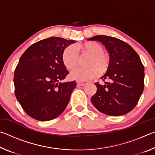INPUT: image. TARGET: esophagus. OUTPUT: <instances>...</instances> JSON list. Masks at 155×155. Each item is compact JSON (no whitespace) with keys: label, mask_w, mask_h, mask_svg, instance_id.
I'll return each mask as SVG.
<instances>
[{"label":"esophagus","mask_w":155,"mask_h":155,"mask_svg":"<svg viewBox=\"0 0 155 155\" xmlns=\"http://www.w3.org/2000/svg\"><path fill=\"white\" fill-rule=\"evenodd\" d=\"M86 84H87V81H78L77 82V85L80 86H84Z\"/></svg>","instance_id":"esophagus-1"}]
</instances>
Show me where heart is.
Listing matches in <instances>:
<instances>
[{
  "label": "heart",
  "mask_w": 155,
  "mask_h": 155,
  "mask_svg": "<svg viewBox=\"0 0 155 155\" xmlns=\"http://www.w3.org/2000/svg\"><path fill=\"white\" fill-rule=\"evenodd\" d=\"M78 51L82 54H90L85 68H78L72 72V78L78 81H86L98 77L100 73L103 74L109 66L110 59L108 54L103 52L102 46L95 41H87L78 44L76 48L69 46L62 53V61L65 67L69 70H74L78 64Z\"/></svg>",
  "instance_id": "b5f03b06"
}]
</instances>
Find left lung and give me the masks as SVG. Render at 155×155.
<instances>
[{
    "mask_svg": "<svg viewBox=\"0 0 155 155\" xmlns=\"http://www.w3.org/2000/svg\"><path fill=\"white\" fill-rule=\"evenodd\" d=\"M89 40H97L105 46L110 64L101 85L95 83L96 94L91 97L94 106L104 114L119 116L130 112L137 104L144 87V67L138 54L129 44L107 35H96Z\"/></svg>",
    "mask_w": 155,
    "mask_h": 155,
    "instance_id": "left-lung-1",
    "label": "left lung"
}]
</instances>
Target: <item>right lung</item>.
<instances>
[{
    "label": "right lung",
    "mask_w": 155,
    "mask_h": 155,
    "mask_svg": "<svg viewBox=\"0 0 155 155\" xmlns=\"http://www.w3.org/2000/svg\"><path fill=\"white\" fill-rule=\"evenodd\" d=\"M74 42L51 37L33 44L21 56L14 72V91L30 117L49 121L67 107L77 83L61 82L69 74L63 64L62 53Z\"/></svg>",
    "instance_id": "1"
}]
</instances>
